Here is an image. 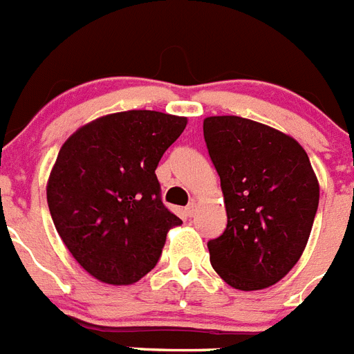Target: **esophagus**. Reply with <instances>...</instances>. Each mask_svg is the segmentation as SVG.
Masks as SVG:
<instances>
[{"mask_svg": "<svg viewBox=\"0 0 354 354\" xmlns=\"http://www.w3.org/2000/svg\"><path fill=\"white\" fill-rule=\"evenodd\" d=\"M185 214L189 215V217H194V214H196V203L194 201H190L189 205H187Z\"/></svg>", "mask_w": 354, "mask_h": 354, "instance_id": "esophagus-1", "label": "esophagus"}]
</instances>
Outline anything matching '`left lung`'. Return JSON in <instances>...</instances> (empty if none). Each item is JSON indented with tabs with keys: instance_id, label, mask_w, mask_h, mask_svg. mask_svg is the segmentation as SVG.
I'll use <instances>...</instances> for the list:
<instances>
[{
	"instance_id": "left-lung-1",
	"label": "left lung",
	"mask_w": 354,
	"mask_h": 354,
	"mask_svg": "<svg viewBox=\"0 0 354 354\" xmlns=\"http://www.w3.org/2000/svg\"><path fill=\"white\" fill-rule=\"evenodd\" d=\"M228 224L208 242L215 272L239 290L274 285L296 266L319 207L306 151L281 131L236 115L203 122Z\"/></svg>"
}]
</instances>
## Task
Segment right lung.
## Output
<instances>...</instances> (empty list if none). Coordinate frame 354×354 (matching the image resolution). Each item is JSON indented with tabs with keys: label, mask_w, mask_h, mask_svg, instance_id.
Here are the masks:
<instances>
[{
	"label": "right lung",
	"mask_w": 354,
	"mask_h": 354,
	"mask_svg": "<svg viewBox=\"0 0 354 354\" xmlns=\"http://www.w3.org/2000/svg\"><path fill=\"white\" fill-rule=\"evenodd\" d=\"M185 118L153 110L110 113L73 133L48 181V207L76 262L103 283L130 285L158 262L181 224L162 203L155 171Z\"/></svg>",
	"instance_id": "1"
}]
</instances>
